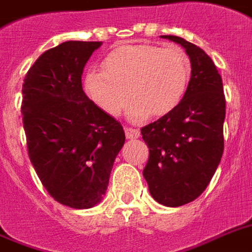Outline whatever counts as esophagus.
I'll use <instances>...</instances> for the list:
<instances>
[{
    "label": "esophagus",
    "mask_w": 252,
    "mask_h": 252,
    "mask_svg": "<svg viewBox=\"0 0 252 252\" xmlns=\"http://www.w3.org/2000/svg\"><path fill=\"white\" fill-rule=\"evenodd\" d=\"M124 132H126V138H129V140L140 137V130L134 129V128H130V126H126V129H124Z\"/></svg>",
    "instance_id": "1"
}]
</instances>
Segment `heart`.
Here are the masks:
<instances>
[{"label":"heart","instance_id":"b5f03b06","mask_svg":"<svg viewBox=\"0 0 252 252\" xmlns=\"http://www.w3.org/2000/svg\"><path fill=\"white\" fill-rule=\"evenodd\" d=\"M191 78V63L178 45H124L104 57L103 70L85 76L87 94L104 112L118 116L129 95L128 116L142 122L150 114L162 116L183 100Z\"/></svg>","mask_w":252,"mask_h":252}]
</instances>
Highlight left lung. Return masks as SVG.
Masks as SVG:
<instances>
[{
	"label": "left lung",
	"instance_id": "left-lung-1",
	"mask_svg": "<svg viewBox=\"0 0 252 252\" xmlns=\"http://www.w3.org/2000/svg\"><path fill=\"white\" fill-rule=\"evenodd\" d=\"M162 37L186 49L191 80L175 110L141 128L149 148L142 174L156 201L180 207L203 193L220 165L226 106L222 78L211 57L182 37Z\"/></svg>",
	"mask_w": 252,
	"mask_h": 252
}]
</instances>
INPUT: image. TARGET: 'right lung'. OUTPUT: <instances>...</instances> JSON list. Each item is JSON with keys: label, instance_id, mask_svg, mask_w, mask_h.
Here are the masks:
<instances>
[{"label": "right lung", "instance_id": "right-lung-1", "mask_svg": "<svg viewBox=\"0 0 252 252\" xmlns=\"http://www.w3.org/2000/svg\"><path fill=\"white\" fill-rule=\"evenodd\" d=\"M100 41H65L45 51L22 87L27 152L41 184L66 207L98 204L126 141L122 124L82 90L85 65Z\"/></svg>", "mask_w": 252, "mask_h": 252}]
</instances>
